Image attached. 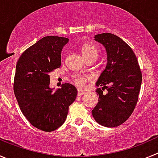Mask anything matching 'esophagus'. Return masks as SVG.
Here are the masks:
<instances>
[{"label": "esophagus", "mask_w": 158, "mask_h": 158, "mask_svg": "<svg viewBox=\"0 0 158 158\" xmlns=\"http://www.w3.org/2000/svg\"><path fill=\"white\" fill-rule=\"evenodd\" d=\"M85 90H82V89H77V95H78V96H81V95L85 94Z\"/></svg>", "instance_id": "1"}]
</instances>
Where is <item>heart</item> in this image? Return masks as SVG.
<instances>
[{"label": "heart", "instance_id": "obj_1", "mask_svg": "<svg viewBox=\"0 0 158 158\" xmlns=\"http://www.w3.org/2000/svg\"><path fill=\"white\" fill-rule=\"evenodd\" d=\"M81 53L83 54V56L85 58L89 56H93V55H96L98 56L99 55V50L96 46L93 45V44H85L81 48ZM75 83L81 86H83L85 84V79L83 77L78 76V75H75L73 77Z\"/></svg>", "mask_w": 158, "mask_h": 158}]
</instances>
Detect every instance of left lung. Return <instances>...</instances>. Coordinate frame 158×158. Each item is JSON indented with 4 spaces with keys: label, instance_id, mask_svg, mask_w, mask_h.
Segmentation results:
<instances>
[{
    "label": "left lung",
    "instance_id": "1",
    "mask_svg": "<svg viewBox=\"0 0 158 158\" xmlns=\"http://www.w3.org/2000/svg\"><path fill=\"white\" fill-rule=\"evenodd\" d=\"M95 40L104 46L107 64L96 81L98 104L92 111L99 124L115 127L131 116L136 105L142 84V72L132 49L121 38L102 33ZM104 89L107 93L103 94Z\"/></svg>",
    "mask_w": 158,
    "mask_h": 158
}]
</instances>
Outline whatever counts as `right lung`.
Returning a JSON list of instances; mask_svg holds the SVG:
<instances>
[{
    "label": "right lung",
    "instance_id": "obj_1",
    "mask_svg": "<svg viewBox=\"0 0 158 158\" xmlns=\"http://www.w3.org/2000/svg\"><path fill=\"white\" fill-rule=\"evenodd\" d=\"M69 39L46 36L19 57L14 78V93L20 110L32 126L47 132L65 122L77 95L73 85L50 87V73L61 66V54Z\"/></svg>",
    "mask_w": 158,
    "mask_h": 158
}]
</instances>
